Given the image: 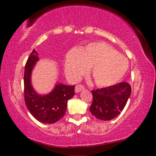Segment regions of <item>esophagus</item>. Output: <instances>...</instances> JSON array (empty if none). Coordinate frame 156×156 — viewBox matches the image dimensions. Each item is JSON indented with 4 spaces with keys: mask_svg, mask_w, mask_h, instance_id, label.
Here are the masks:
<instances>
[{
    "mask_svg": "<svg viewBox=\"0 0 156 156\" xmlns=\"http://www.w3.org/2000/svg\"><path fill=\"white\" fill-rule=\"evenodd\" d=\"M84 89H85V87L82 85H77L75 87V91H76V93H80V91H82Z\"/></svg>",
    "mask_w": 156,
    "mask_h": 156,
    "instance_id": "obj_1",
    "label": "esophagus"
}]
</instances>
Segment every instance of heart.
Returning <instances> with one entry per match:
<instances>
[{
    "instance_id": "heart-1",
    "label": "heart",
    "mask_w": 156,
    "mask_h": 156,
    "mask_svg": "<svg viewBox=\"0 0 156 156\" xmlns=\"http://www.w3.org/2000/svg\"><path fill=\"white\" fill-rule=\"evenodd\" d=\"M87 68L96 85L108 87L118 83L123 77L129 68V61L104 42H93L67 52L64 70L71 80H78Z\"/></svg>"
}]
</instances>
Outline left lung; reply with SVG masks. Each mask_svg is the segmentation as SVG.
<instances>
[{
	"label": "left lung",
	"instance_id": "left-lung-1",
	"mask_svg": "<svg viewBox=\"0 0 156 156\" xmlns=\"http://www.w3.org/2000/svg\"><path fill=\"white\" fill-rule=\"evenodd\" d=\"M131 93L127 82H122L104 88L93 90L91 114L101 120H110L120 114Z\"/></svg>",
	"mask_w": 156,
	"mask_h": 156
}]
</instances>
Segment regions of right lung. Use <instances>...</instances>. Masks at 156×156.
Returning a JSON list of instances; mask_svg holds the SVG:
<instances>
[{
  "label": "right lung",
  "instance_id": "obj_1",
  "mask_svg": "<svg viewBox=\"0 0 156 156\" xmlns=\"http://www.w3.org/2000/svg\"><path fill=\"white\" fill-rule=\"evenodd\" d=\"M35 49L27 58L24 74V96L27 108L36 120L46 124L55 123L60 120L66 112L67 102L74 96V87L57 83L54 89L46 95L36 92L31 84V74L38 61Z\"/></svg>",
  "mask_w": 156,
  "mask_h": 156
}]
</instances>
